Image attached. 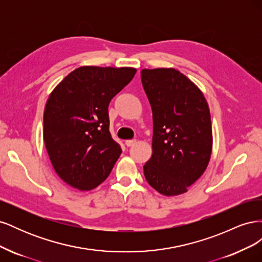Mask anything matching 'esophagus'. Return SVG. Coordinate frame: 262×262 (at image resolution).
Returning <instances> with one entry per match:
<instances>
[{
	"label": "esophagus",
	"instance_id": "esophagus-1",
	"mask_svg": "<svg viewBox=\"0 0 262 262\" xmlns=\"http://www.w3.org/2000/svg\"><path fill=\"white\" fill-rule=\"evenodd\" d=\"M136 143H137V140H126V141H125V145L128 146V147L133 146Z\"/></svg>",
	"mask_w": 262,
	"mask_h": 262
}]
</instances>
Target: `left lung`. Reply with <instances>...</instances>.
Masks as SVG:
<instances>
[{
	"instance_id": "1",
	"label": "left lung",
	"mask_w": 262,
	"mask_h": 262,
	"mask_svg": "<svg viewBox=\"0 0 262 262\" xmlns=\"http://www.w3.org/2000/svg\"><path fill=\"white\" fill-rule=\"evenodd\" d=\"M141 81L153 114V154L143 166L145 179L164 195L181 194L201 177L210 161L208 102L175 69H144Z\"/></svg>"
}]
</instances>
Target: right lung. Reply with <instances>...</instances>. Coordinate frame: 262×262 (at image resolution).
<instances>
[{"instance_id":"right-lung-1","label":"right lung","mask_w":262,"mask_h":262,"mask_svg":"<svg viewBox=\"0 0 262 262\" xmlns=\"http://www.w3.org/2000/svg\"><path fill=\"white\" fill-rule=\"evenodd\" d=\"M133 68L81 67L66 76L47 100L43 141L59 177L81 191L100 185L121 147L109 132V102L128 85Z\"/></svg>"}]
</instances>
